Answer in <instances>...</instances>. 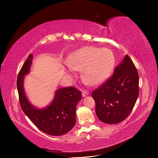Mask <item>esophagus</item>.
<instances>
[{
  "label": "esophagus",
  "mask_w": 158,
  "mask_h": 158,
  "mask_svg": "<svg viewBox=\"0 0 158 158\" xmlns=\"http://www.w3.org/2000/svg\"><path fill=\"white\" fill-rule=\"evenodd\" d=\"M89 93L87 91H83L82 93V95H83V97H87V95H89Z\"/></svg>",
  "instance_id": "esophagus-1"
}]
</instances>
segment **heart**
<instances>
[{
    "instance_id": "1",
    "label": "heart",
    "mask_w": 158,
    "mask_h": 158,
    "mask_svg": "<svg viewBox=\"0 0 158 158\" xmlns=\"http://www.w3.org/2000/svg\"><path fill=\"white\" fill-rule=\"evenodd\" d=\"M67 63L75 70L83 69L84 82L96 85L109 77L114 69L115 57L109 49L89 46L74 51L67 58Z\"/></svg>"
}]
</instances>
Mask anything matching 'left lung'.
Wrapping results in <instances>:
<instances>
[{
  "mask_svg": "<svg viewBox=\"0 0 158 158\" xmlns=\"http://www.w3.org/2000/svg\"><path fill=\"white\" fill-rule=\"evenodd\" d=\"M139 94V76L133 61L126 55L109 79L93 91L98 119L117 124L127 118Z\"/></svg>",
  "mask_w": 158,
  "mask_h": 158,
  "instance_id": "obj_1",
  "label": "left lung"
}]
</instances>
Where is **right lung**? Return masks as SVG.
<instances>
[{
    "mask_svg": "<svg viewBox=\"0 0 158 158\" xmlns=\"http://www.w3.org/2000/svg\"><path fill=\"white\" fill-rule=\"evenodd\" d=\"M33 56L30 54L17 78V89L22 110L36 127L52 136H61L73 128L76 106L81 99V93L73 87L61 88L56 91L51 104L37 109L28 100L24 89V76L29 73Z\"/></svg>",
    "mask_w": 158,
    "mask_h": 158,
    "instance_id": "obj_1",
    "label": "right lung"
}]
</instances>
